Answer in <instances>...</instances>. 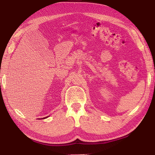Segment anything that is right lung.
<instances>
[{"instance_id":"right-lung-1","label":"right lung","mask_w":155,"mask_h":155,"mask_svg":"<svg viewBox=\"0 0 155 155\" xmlns=\"http://www.w3.org/2000/svg\"><path fill=\"white\" fill-rule=\"evenodd\" d=\"M45 118H46V117H45Z\"/></svg>"}]
</instances>
